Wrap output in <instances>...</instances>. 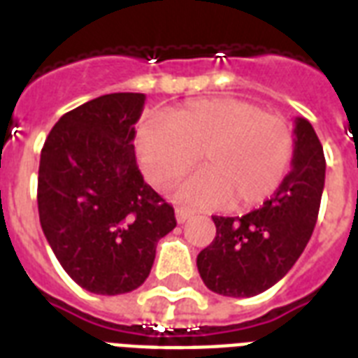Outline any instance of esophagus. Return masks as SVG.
Listing matches in <instances>:
<instances>
[{
    "instance_id": "esophagus-1",
    "label": "esophagus",
    "mask_w": 358,
    "mask_h": 358,
    "mask_svg": "<svg viewBox=\"0 0 358 358\" xmlns=\"http://www.w3.org/2000/svg\"><path fill=\"white\" fill-rule=\"evenodd\" d=\"M191 215H193V212H189L187 208H182V206L176 208V221H178L180 224L185 223V221H187V219H189Z\"/></svg>"
}]
</instances>
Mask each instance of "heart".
Here are the masks:
<instances>
[{
	"label": "heart",
	"mask_w": 358,
	"mask_h": 358,
	"mask_svg": "<svg viewBox=\"0 0 358 358\" xmlns=\"http://www.w3.org/2000/svg\"><path fill=\"white\" fill-rule=\"evenodd\" d=\"M137 154L159 187L189 173L201 156L204 169L180 185V201L249 210L280 187L294 162L295 139L280 115L245 100L210 98L173 109L167 120L146 119L137 129Z\"/></svg>",
	"instance_id": "b5f03b06"
}]
</instances>
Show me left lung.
<instances>
[{"label":"left lung","instance_id":"obj_1","mask_svg":"<svg viewBox=\"0 0 358 358\" xmlns=\"http://www.w3.org/2000/svg\"><path fill=\"white\" fill-rule=\"evenodd\" d=\"M292 171L264 206L241 217L213 215L215 238L196 256L208 288L227 297H252L294 267L310 239L325 185V156L312 124L295 119Z\"/></svg>","mask_w":358,"mask_h":358}]
</instances>
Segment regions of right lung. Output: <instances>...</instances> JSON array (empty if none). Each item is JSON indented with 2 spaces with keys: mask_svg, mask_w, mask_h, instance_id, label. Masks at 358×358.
Wrapping results in <instances>:
<instances>
[{
  "mask_svg": "<svg viewBox=\"0 0 358 358\" xmlns=\"http://www.w3.org/2000/svg\"><path fill=\"white\" fill-rule=\"evenodd\" d=\"M141 92L103 94L64 113L41 152L38 217L59 264L83 289L128 294L150 275L171 204L135 162Z\"/></svg>",
  "mask_w": 358,
  "mask_h": 358,
  "instance_id": "add662e5",
  "label": "right lung"
}]
</instances>
